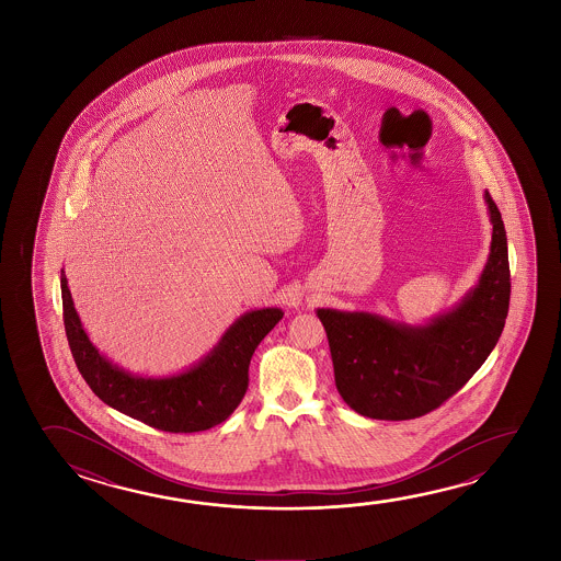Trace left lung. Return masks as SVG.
Returning <instances> with one entry per match:
<instances>
[{
	"label": "left lung",
	"instance_id": "left-lung-1",
	"mask_svg": "<svg viewBox=\"0 0 561 561\" xmlns=\"http://www.w3.org/2000/svg\"><path fill=\"white\" fill-rule=\"evenodd\" d=\"M491 249L478 284L423 324L368 311L317 309L340 397L362 416L407 421L431 413L468 383L505 327L511 274L506 230L489 192Z\"/></svg>",
	"mask_w": 561,
	"mask_h": 561
}]
</instances>
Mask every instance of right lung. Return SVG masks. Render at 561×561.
Listing matches in <instances>:
<instances>
[{
    "mask_svg": "<svg viewBox=\"0 0 561 561\" xmlns=\"http://www.w3.org/2000/svg\"><path fill=\"white\" fill-rule=\"evenodd\" d=\"M68 344L93 393L111 409L164 432H199L227 421L249 387L250 358L284 319L279 307L252 309L230 324L199 362L172 376L130 374L93 346L60 272Z\"/></svg>",
    "mask_w": 561,
    "mask_h": 561,
    "instance_id": "obj_1",
    "label": "right lung"
}]
</instances>
